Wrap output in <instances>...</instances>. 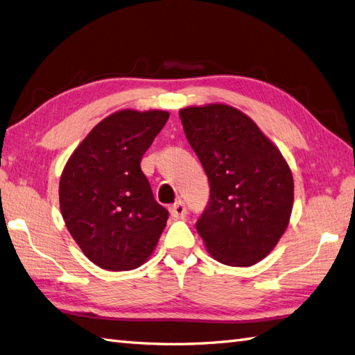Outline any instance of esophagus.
<instances>
[{"label": "esophagus", "instance_id": "34e87169", "mask_svg": "<svg viewBox=\"0 0 355 355\" xmlns=\"http://www.w3.org/2000/svg\"><path fill=\"white\" fill-rule=\"evenodd\" d=\"M169 213L172 217H174V219H184L187 214V208L183 201H177L174 205H171Z\"/></svg>", "mask_w": 355, "mask_h": 355}]
</instances>
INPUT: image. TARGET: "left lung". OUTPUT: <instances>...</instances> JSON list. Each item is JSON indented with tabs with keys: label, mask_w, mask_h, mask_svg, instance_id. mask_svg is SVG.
<instances>
[{
	"label": "left lung",
	"mask_w": 355,
	"mask_h": 355,
	"mask_svg": "<svg viewBox=\"0 0 355 355\" xmlns=\"http://www.w3.org/2000/svg\"><path fill=\"white\" fill-rule=\"evenodd\" d=\"M180 118L210 183V201L196 223L204 246L225 266L257 264L289 225L294 178L288 162L237 107L187 106Z\"/></svg>",
	"instance_id": "1"
}]
</instances>
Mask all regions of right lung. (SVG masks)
I'll return each mask as SVG.
<instances>
[{
  "instance_id": "1",
  "label": "right lung",
  "mask_w": 355,
  "mask_h": 355,
  "mask_svg": "<svg viewBox=\"0 0 355 355\" xmlns=\"http://www.w3.org/2000/svg\"><path fill=\"white\" fill-rule=\"evenodd\" d=\"M168 118L160 109L107 115L62 169V219L84 255L100 268L141 267L165 230L168 211L154 199L141 159Z\"/></svg>"
}]
</instances>
